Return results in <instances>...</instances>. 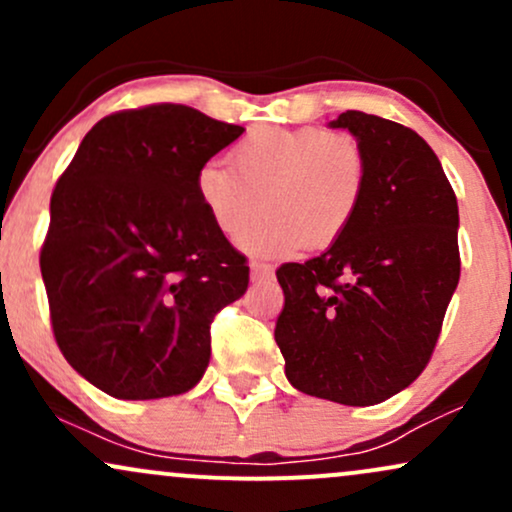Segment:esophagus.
<instances>
[{"mask_svg":"<svg viewBox=\"0 0 512 512\" xmlns=\"http://www.w3.org/2000/svg\"><path fill=\"white\" fill-rule=\"evenodd\" d=\"M274 276V267L272 264H264V262H252L250 264V279L252 281H267Z\"/></svg>","mask_w":512,"mask_h":512,"instance_id":"34e87169","label":"esophagus"}]
</instances>
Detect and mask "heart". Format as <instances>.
Segmentation results:
<instances>
[{
  "label": "heart",
  "instance_id": "heart-1",
  "mask_svg": "<svg viewBox=\"0 0 512 512\" xmlns=\"http://www.w3.org/2000/svg\"><path fill=\"white\" fill-rule=\"evenodd\" d=\"M231 170L207 163L195 190L216 231L236 238L265 209L240 248L255 257H291L305 245L332 248L354 223L368 180L363 144L317 127L252 129L228 154Z\"/></svg>",
  "mask_w": 512,
  "mask_h": 512
}]
</instances>
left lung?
I'll return each mask as SVG.
<instances>
[{
    "instance_id": "left-lung-1",
    "label": "left lung",
    "mask_w": 512,
    "mask_h": 512,
    "mask_svg": "<svg viewBox=\"0 0 512 512\" xmlns=\"http://www.w3.org/2000/svg\"><path fill=\"white\" fill-rule=\"evenodd\" d=\"M363 144L368 180L349 231L320 257L276 269L274 339L296 390L370 407L426 368L460 281L457 199L414 129L346 110L330 122Z\"/></svg>"
}]
</instances>
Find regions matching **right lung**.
<instances>
[{
    "label": "right lung",
    "mask_w": 512,
    "mask_h": 512,
    "mask_svg": "<svg viewBox=\"0 0 512 512\" xmlns=\"http://www.w3.org/2000/svg\"><path fill=\"white\" fill-rule=\"evenodd\" d=\"M245 129L187 105L103 117L57 180L40 272L57 346L117 399L182 395L202 380L209 325L250 267L197 199L211 156Z\"/></svg>",
    "instance_id": "right-lung-1"
}]
</instances>
